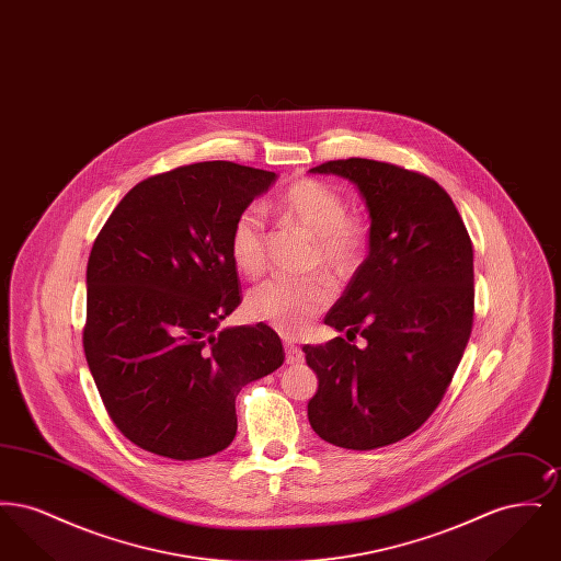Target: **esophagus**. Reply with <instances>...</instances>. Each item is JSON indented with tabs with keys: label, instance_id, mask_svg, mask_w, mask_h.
<instances>
[{
	"label": "esophagus",
	"instance_id": "esophagus-1",
	"mask_svg": "<svg viewBox=\"0 0 561 561\" xmlns=\"http://www.w3.org/2000/svg\"><path fill=\"white\" fill-rule=\"evenodd\" d=\"M284 348H286V362H288V364H302V359H305L302 348L296 347L290 341L284 345Z\"/></svg>",
	"mask_w": 561,
	"mask_h": 561
}]
</instances>
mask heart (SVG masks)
I'll return each mask as SVG.
<instances>
[{
    "label": "heart",
    "instance_id": "1",
    "mask_svg": "<svg viewBox=\"0 0 561 561\" xmlns=\"http://www.w3.org/2000/svg\"><path fill=\"white\" fill-rule=\"evenodd\" d=\"M275 208L316 240V261L332 275L345 277L362 265L368 248V227L347 216L339 191L313 179H300L286 188ZM229 250L233 265L245 275L265 267V222L259 208H245L231 229ZM332 300V286L323 277H271L245 296V313L284 334H298Z\"/></svg>",
    "mask_w": 561,
    "mask_h": 561
}]
</instances>
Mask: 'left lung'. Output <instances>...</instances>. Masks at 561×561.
Wrapping results in <instances>:
<instances>
[{
  "label": "left lung",
  "instance_id": "1",
  "mask_svg": "<svg viewBox=\"0 0 561 561\" xmlns=\"http://www.w3.org/2000/svg\"><path fill=\"white\" fill-rule=\"evenodd\" d=\"M313 174L353 183L370 214L368 256L325 316L336 336L305 345L318 374L307 414L339 448L374 450L421 427L444 398L473 325V245L450 195L385 161H325Z\"/></svg>",
  "mask_w": 561,
  "mask_h": 561
}]
</instances>
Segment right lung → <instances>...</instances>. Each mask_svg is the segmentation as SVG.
Masks as SVG:
<instances>
[{"label": "right lung", "instance_id": "obj_1", "mask_svg": "<svg viewBox=\"0 0 561 561\" xmlns=\"http://www.w3.org/2000/svg\"><path fill=\"white\" fill-rule=\"evenodd\" d=\"M275 179L231 161L151 176L92 245L88 368L115 427L147 453L195 460L225 450L241 387L284 364L267 323L220 330L241 302L233 222Z\"/></svg>", "mask_w": 561, "mask_h": 561}]
</instances>
